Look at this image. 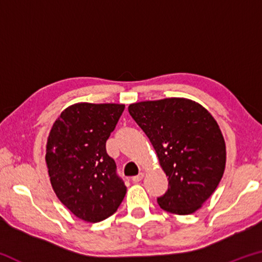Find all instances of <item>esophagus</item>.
<instances>
[{"mask_svg": "<svg viewBox=\"0 0 262 262\" xmlns=\"http://www.w3.org/2000/svg\"><path fill=\"white\" fill-rule=\"evenodd\" d=\"M143 177H144V174H143V173H139L137 176L133 177V178H132V181H133V183H139V181H141L142 179H143Z\"/></svg>", "mask_w": 262, "mask_h": 262, "instance_id": "34e87169", "label": "esophagus"}]
</instances>
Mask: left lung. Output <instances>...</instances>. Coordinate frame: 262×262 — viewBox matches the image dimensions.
<instances>
[{
	"label": "left lung",
	"instance_id": "obj_1",
	"mask_svg": "<svg viewBox=\"0 0 262 262\" xmlns=\"http://www.w3.org/2000/svg\"><path fill=\"white\" fill-rule=\"evenodd\" d=\"M128 112L149 137L164 172L166 193L157 198L163 210L188 215L215 192L224 173L225 142L211 114L184 98L132 104Z\"/></svg>",
	"mask_w": 262,
	"mask_h": 262
}]
</instances>
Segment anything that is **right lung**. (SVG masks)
Here are the masks:
<instances>
[{
  "label": "right lung",
  "instance_id": "1",
  "mask_svg": "<svg viewBox=\"0 0 262 262\" xmlns=\"http://www.w3.org/2000/svg\"><path fill=\"white\" fill-rule=\"evenodd\" d=\"M123 110L121 104H75L61 113L48 136L46 163L53 189L83 221L106 220L126 195L117 164L106 152V141Z\"/></svg>",
  "mask_w": 262,
  "mask_h": 262
}]
</instances>
